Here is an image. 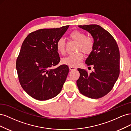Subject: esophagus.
<instances>
[{"label": "esophagus", "mask_w": 131, "mask_h": 131, "mask_svg": "<svg viewBox=\"0 0 131 131\" xmlns=\"http://www.w3.org/2000/svg\"><path fill=\"white\" fill-rule=\"evenodd\" d=\"M69 68L70 69V70H75L77 69V68L76 67H71V66H69Z\"/></svg>", "instance_id": "esophagus-1"}]
</instances>
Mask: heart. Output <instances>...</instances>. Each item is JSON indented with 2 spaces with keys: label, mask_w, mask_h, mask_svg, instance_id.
Listing matches in <instances>:
<instances>
[{
  "label": "heart",
  "mask_w": 131,
  "mask_h": 131,
  "mask_svg": "<svg viewBox=\"0 0 131 131\" xmlns=\"http://www.w3.org/2000/svg\"><path fill=\"white\" fill-rule=\"evenodd\" d=\"M69 38L73 41L78 42L77 51H82L86 54H90L93 50L94 42L93 38L86 36L85 33L79 30H74L69 34ZM56 48L58 52L61 54H64L66 51V42L64 39H59L56 43ZM83 54L81 52L69 55L62 60V63L71 67H77L81 63Z\"/></svg>",
  "instance_id": "obj_1"
}]
</instances>
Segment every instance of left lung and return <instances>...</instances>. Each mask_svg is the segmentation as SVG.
<instances>
[{
    "label": "left lung",
    "instance_id": "left-lung-1",
    "mask_svg": "<svg viewBox=\"0 0 131 131\" xmlns=\"http://www.w3.org/2000/svg\"><path fill=\"white\" fill-rule=\"evenodd\" d=\"M79 27L92 35L94 46L85 62L87 66H92L94 71L89 74L85 69H78L80 73V77L77 81L78 88L80 93L86 97L100 98L112 90L119 76V49L114 37L100 26Z\"/></svg>",
    "mask_w": 131,
    "mask_h": 131
}]
</instances>
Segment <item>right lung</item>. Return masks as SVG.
Here are the masks:
<instances>
[{"mask_svg":"<svg viewBox=\"0 0 131 131\" xmlns=\"http://www.w3.org/2000/svg\"><path fill=\"white\" fill-rule=\"evenodd\" d=\"M69 26L33 31L23 41L16 59L19 82L27 94L46 101L58 95L69 73L68 66L58 64L60 57L56 43Z\"/></svg>","mask_w":131,"mask_h":131,"instance_id":"add662e5","label":"right lung"}]
</instances>
